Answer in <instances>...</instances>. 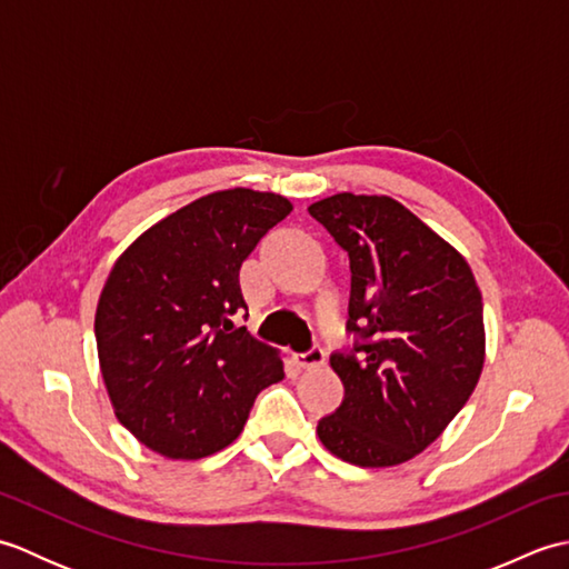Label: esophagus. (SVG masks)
<instances>
[{
	"label": "esophagus",
	"instance_id": "1",
	"mask_svg": "<svg viewBox=\"0 0 569 569\" xmlns=\"http://www.w3.org/2000/svg\"><path fill=\"white\" fill-rule=\"evenodd\" d=\"M296 361H298V367H303V369H316V367H322V365H325V349H322L320 345L310 347L308 352H303V355H296Z\"/></svg>",
	"mask_w": 569,
	"mask_h": 569
}]
</instances>
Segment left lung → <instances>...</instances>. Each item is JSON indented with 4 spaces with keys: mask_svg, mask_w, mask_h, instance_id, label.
<instances>
[{
    "mask_svg": "<svg viewBox=\"0 0 569 569\" xmlns=\"http://www.w3.org/2000/svg\"><path fill=\"white\" fill-rule=\"evenodd\" d=\"M308 212L349 253V352L330 367L342 406L320 442L357 467L413 459L469 401L485 367L481 293L452 244L389 196L337 192Z\"/></svg>",
    "mask_w": 569,
    "mask_h": 569,
    "instance_id": "8db88e82",
    "label": "left lung"
}]
</instances>
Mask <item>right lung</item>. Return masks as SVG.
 <instances>
[{
    "label": "right lung",
    "instance_id": "right-lung-1",
    "mask_svg": "<svg viewBox=\"0 0 569 569\" xmlns=\"http://www.w3.org/2000/svg\"><path fill=\"white\" fill-rule=\"evenodd\" d=\"M276 192L217 190L149 227L112 266L94 312L102 379L119 422L168 459L224 450L266 386L283 379L273 347L234 330L239 271L291 214Z\"/></svg>",
    "mask_w": 569,
    "mask_h": 569
}]
</instances>
